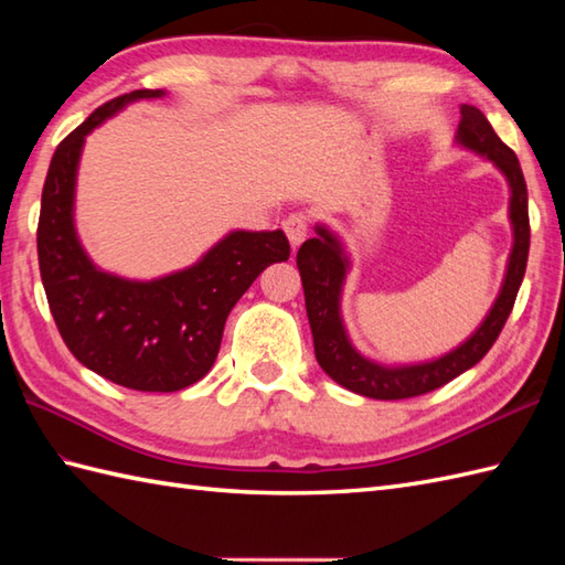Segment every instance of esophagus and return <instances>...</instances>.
Listing matches in <instances>:
<instances>
[{
    "label": "esophagus",
    "instance_id": "1",
    "mask_svg": "<svg viewBox=\"0 0 565 565\" xmlns=\"http://www.w3.org/2000/svg\"><path fill=\"white\" fill-rule=\"evenodd\" d=\"M284 233H286V237H289L291 247L296 249L308 235V218H306V215L303 213H291L289 218L284 221Z\"/></svg>",
    "mask_w": 565,
    "mask_h": 565
}]
</instances>
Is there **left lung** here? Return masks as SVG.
Returning <instances> with one entry per match:
<instances>
[{"label": "left lung", "mask_w": 565, "mask_h": 565, "mask_svg": "<svg viewBox=\"0 0 565 565\" xmlns=\"http://www.w3.org/2000/svg\"><path fill=\"white\" fill-rule=\"evenodd\" d=\"M454 142L478 158L493 162L495 170L505 177L510 189L508 218L512 227V249L495 301L481 326L454 350L413 364H383L362 354L354 347L342 318V291L347 274L352 269V257L344 239L326 223H318L316 237L306 239L296 255L318 364L334 383L364 395V398H415V395L435 391L476 366L498 340L524 279L526 255H530V213H526V184L518 154L498 138L483 111L471 104L461 106V121Z\"/></svg>", "instance_id": "obj_1"}]
</instances>
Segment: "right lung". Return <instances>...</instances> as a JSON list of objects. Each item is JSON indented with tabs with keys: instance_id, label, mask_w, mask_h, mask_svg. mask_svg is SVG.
<instances>
[{
	"instance_id": "obj_1",
	"label": "right lung",
	"mask_w": 565,
	"mask_h": 565,
	"mask_svg": "<svg viewBox=\"0 0 565 565\" xmlns=\"http://www.w3.org/2000/svg\"><path fill=\"white\" fill-rule=\"evenodd\" d=\"M164 89H136L99 106L60 142L41 196L39 264L67 350L118 386L172 393L209 374L225 320L252 281L289 259L284 231H231L189 264L154 279H128L92 262L77 235L75 196L84 142L94 128Z\"/></svg>"
}]
</instances>
